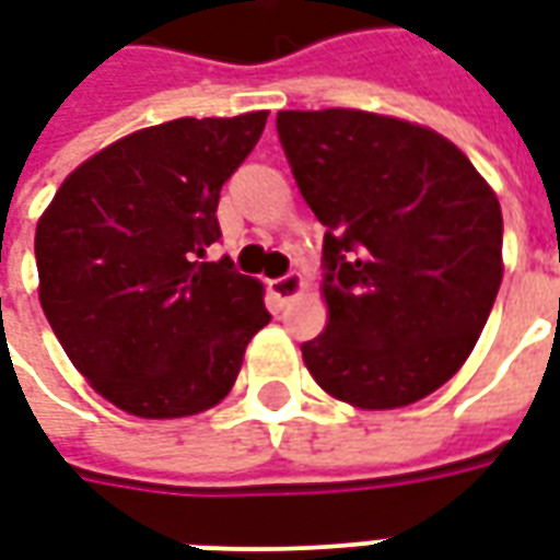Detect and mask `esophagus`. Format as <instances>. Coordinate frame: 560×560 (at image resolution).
I'll use <instances>...</instances> for the list:
<instances>
[{
	"label": "esophagus",
	"instance_id": "34e87169",
	"mask_svg": "<svg viewBox=\"0 0 560 560\" xmlns=\"http://www.w3.org/2000/svg\"><path fill=\"white\" fill-rule=\"evenodd\" d=\"M300 291H303V276H300V272H288V276H281V279L269 281V293H272L279 303H288V300H293Z\"/></svg>",
	"mask_w": 560,
	"mask_h": 560
}]
</instances>
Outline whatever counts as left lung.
<instances>
[{"label": "left lung", "instance_id": "obj_1", "mask_svg": "<svg viewBox=\"0 0 560 560\" xmlns=\"http://www.w3.org/2000/svg\"><path fill=\"white\" fill-rule=\"evenodd\" d=\"M281 147L324 233L327 329L303 341L332 399L393 411L468 360L504 276L492 185L432 128L369 110H281Z\"/></svg>", "mask_w": 560, "mask_h": 560}]
</instances>
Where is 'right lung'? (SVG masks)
Wrapping results in <instances>:
<instances>
[{
	"label": "right lung",
	"instance_id": "right-lung-1",
	"mask_svg": "<svg viewBox=\"0 0 560 560\" xmlns=\"http://www.w3.org/2000/svg\"><path fill=\"white\" fill-rule=\"evenodd\" d=\"M269 110L140 128L68 173L35 228L38 300L68 360L119 411L176 420L215 408L269 324L264 284L224 257L221 185Z\"/></svg>",
	"mask_w": 560,
	"mask_h": 560
}]
</instances>
